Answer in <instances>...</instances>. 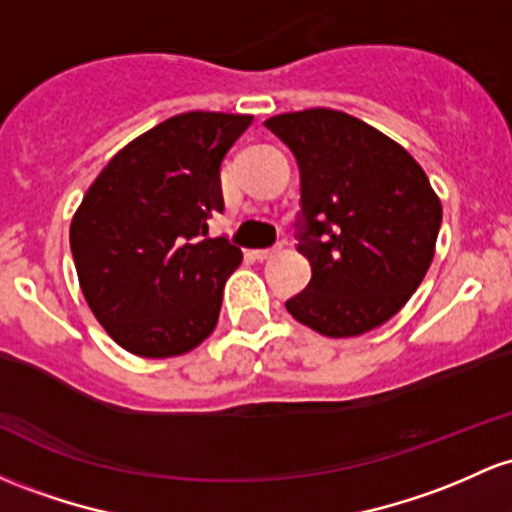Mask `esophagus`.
Returning a JSON list of instances; mask_svg holds the SVG:
<instances>
[{
    "label": "esophagus",
    "instance_id": "34e87169",
    "mask_svg": "<svg viewBox=\"0 0 512 512\" xmlns=\"http://www.w3.org/2000/svg\"><path fill=\"white\" fill-rule=\"evenodd\" d=\"M279 250H282V245H277V247H269V250H255V252H252V255H255V260H260V262H267V260H272V257L277 255Z\"/></svg>",
    "mask_w": 512,
    "mask_h": 512
}]
</instances>
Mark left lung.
<instances>
[{
    "mask_svg": "<svg viewBox=\"0 0 512 512\" xmlns=\"http://www.w3.org/2000/svg\"><path fill=\"white\" fill-rule=\"evenodd\" d=\"M296 155L311 282L286 311L325 338H355L396 316L428 274L440 196L403 145L335 109L267 119Z\"/></svg>",
    "mask_w": 512,
    "mask_h": 512,
    "instance_id": "8db88e82",
    "label": "left lung"
}]
</instances>
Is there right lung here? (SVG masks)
Instances as JSON below:
<instances>
[{
	"mask_svg": "<svg viewBox=\"0 0 512 512\" xmlns=\"http://www.w3.org/2000/svg\"><path fill=\"white\" fill-rule=\"evenodd\" d=\"M247 114L187 111L106 162L70 223L84 301L123 350L162 359L213 333L240 247L206 238L223 211L221 162Z\"/></svg>",
	"mask_w": 512,
	"mask_h": 512,
	"instance_id": "1",
	"label": "right lung"
}]
</instances>
